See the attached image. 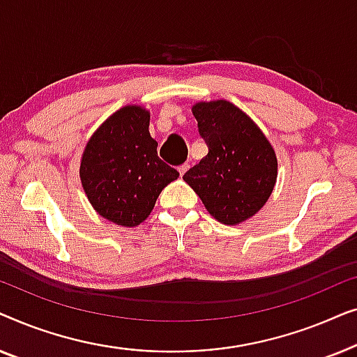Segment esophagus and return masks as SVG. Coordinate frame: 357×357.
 <instances>
[{
	"instance_id": "1",
	"label": "esophagus",
	"mask_w": 357,
	"mask_h": 357,
	"mask_svg": "<svg viewBox=\"0 0 357 357\" xmlns=\"http://www.w3.org/2000/svg\"><path fill=\"white\" fill-rule=\"evenodd\" d=\"M188 169H190V164H188V162H185V164H182V165H178V172H180V175H183L185 172H187Z\"/></svg>"
}]
</instances>
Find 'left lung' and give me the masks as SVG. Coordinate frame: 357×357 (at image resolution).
Returning <instances> with one entry per match:
<instances>
[{
  "instance_id": "1",
  "label": "left lung",
  "mask_w": 357,
  "mask_h": 357,
  "mask_svg": "<svg viewBox=\"0 0 357 357\" xmlns=\"http://www.w3.org/2000/svg\"><path fill=\"white\" fill-rule=\"evenodd\" d=\"M192 112L208 154L183 180L219 222L236 226L247 221L275 188V149L255 121L231 102H198Z\"/></svg>"
}]
</instances>
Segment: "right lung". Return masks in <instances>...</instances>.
I'll return each instance as SVG.
<instances>
[{
	"mask_svg": "<svg viewBox=\"0 0 357 357\" xmlns=\"http://www.w3.org/2000/svg\"><path fill=\"white\" fill-rule=\"evenodd\" d=\"M149 112L126 105L102 123L82 153L79 177L102 218L135 227L153 211L155 199L178 172L159 159L149 135Z\"/></svg>",
	"mask_w": 357,
	"mask_h": 357,
	"instance_id": "obj_1",
	"label": "right lung"
}]
</instances>
